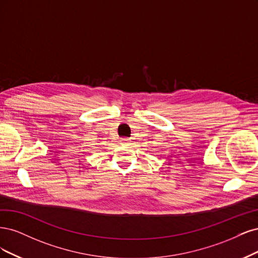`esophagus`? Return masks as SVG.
<instances>
[{
    "label": "esophagus",
    "mask_w": 258,
    "mask_h": 258,
    "mask_svg": "<svg viewBox=\"0 0 258 258\" xmlns=\"http://www.w3.org/2000/svg\"><path fill=\"white\" fill-rule=\"evenodd\" d=\"M128 141H130V139H128V138H121V144H124V145H125V144H127V143H128Z\"/></svg>",
    "instance_id": "obj_1"
}]
</instances>
